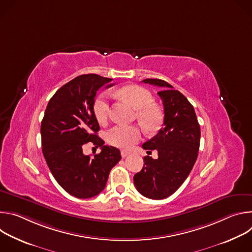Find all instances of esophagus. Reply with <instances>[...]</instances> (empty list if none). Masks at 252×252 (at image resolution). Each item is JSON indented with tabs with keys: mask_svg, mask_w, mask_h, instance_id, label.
<instances>
[{
	"mask_svg": "<svg viewBox=\"0 0 252 252\" xmlns=\"http://www.w3.org/2000/svg\"><path fill=\"white\" fill-rule=\"evenodd\" d=\"M121 155H122V157H123V158H126L127 156H129V155H130V153H129V152H127V151H122V152H121Z\"/></svg>",
	"mask_w": 252,
	"mask_h": 252,
	"instance_id": "obj_1",
	"label": "esophagus"
}]
</instances>
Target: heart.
I'll return each mask as SVG.
<instances>
[{"mask_svg":"<svg viewBox=\"0 0 252 252\" xmlns=\"http://www.w3.org/2000/svg\"><path fill=\"white\" fill-rule=\"evenodd\" d=\"M118 94L136 110V119L146 130L153 132L159 127L162 116L158 107L153 103L154 96L150 91L137 85H127L121 88ZM93 111L98 123H105L110 112L109 94H99L94 100ZM140 137V130L135 126H116L106 133L107 141L122 149H129Z\"/></svg>","mask_w":252,"mask_h":252,"instance_id":"b5f03b06","label":"heart"}]
</instances>
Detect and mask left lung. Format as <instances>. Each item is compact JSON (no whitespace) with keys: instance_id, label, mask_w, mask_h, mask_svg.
Instances as JSON below:
<instances>
[{"instance_id":"left-lung-1","label":"left lung","mask_w":252,"mask_h":252,"mask_svg":"<svg viewBox=\"0 0 252 252\" xmlns=\"http://www.w3.org/2000/svg\"><path fill=\"white\" fill-rule=\"evenodd\" d=\"M160 88L164 119L162 127L142 145L148 154L158 151V158H143L142 169L133 183L143 196L163 199L175 192L188 178L198 156L200 126L192 104L168 83L158 79L142 81Z\"/></svg>"}]
</instances>
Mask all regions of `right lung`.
Segmentation results:
<instances>
[{
    "label": "right lung",
    "instance_id": "1",
    "mask_svg": "<svg viewBox=\"0 0 252 252\" xmlns=\"http://www.w3.org/2000/svg\"><path fill=\"white\" fill-rule=\"evenodd\" d=\"M113 79L82 75L59 89L50 99L41 125L42 150L58 184L70 195L90 198L105 188L111 169L121 160L119 149L103 146L93 104L96 92ZM88 142L100 146L94 158L82 153Z\"/></svg>",
    "mask_w": 252,
    "mask_h": 252
}]
</instances>
